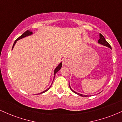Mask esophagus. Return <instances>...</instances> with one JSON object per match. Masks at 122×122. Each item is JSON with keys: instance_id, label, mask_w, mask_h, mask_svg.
<instances>
[{"instance_id": "obj_1", "label": "esophagus", "mask_w": 122, "mask_h": 122, "mask_svg": "<svg viewBox=\"0 0 122 122\" xmlns=\"http://www.w3.org/2000/svg\"><path fill=\"white\" fill-rule=\"evenodd\" d=\"M70 63H71V62H70V60L68 59H66V58H65V59L63 60L62 64L64 65H69Z\"/></svg>"}]
</instances>
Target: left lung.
<instances>
[{
	"mask_svg": "<svg viewBox=\"0 0 122 122\" xmlns=\"http://www.w3.org/2000/svg\"><path fill=\"white\" fill-rule=\"evenodd\" d=\"M99 38H100V39H99V41H98V43H100V44L103 45H104V46H106L108 47L109 48L111 49V46L109 44V43H108L107 41H106V40H105L104 37H103V35H102V34H100V35H99ZM69 86L70 88H71V90H72V91L73 92H75V93H76V94L79 95H80V96H84H84H85V97H86V96H86V95H81V94H80V93H77V92H76L74 91H73L72 89H71V86H70V85H69Z\"/></svg>",
	"mask_w": 122,
	"mask_h": 122,
	"instance_id": "obj_1",
	"label": "left lung"
}]
</instances>
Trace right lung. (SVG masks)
I'll list each match as a JSON object with an SVG mask.
<instances>
[{
  "instance_id": "add662e5",
  "label": "right lung",
  "mask_w": 122,
  "mask_h": 122,
  "mask_svg": "<svg viewBox=\"0 0 122 122\" xmlns=\"http://www.w3.org/2000/svg\"><path fill=\"white\" fill-rule=\"evenodd\" d=\"M32 32L31 31H29V30H27L26 31H25L24 33H23V34H22L21 35V36H20V37H19V38H18L17 39H16V40H15V41L14 42V45H13V46H12V49H13V47H14V45H15V43H16V41H17L18 40H20V39H21V38H24V37H26V36H30V35H31V34H32ZM61 66H62V62H61L60 63V64H59V65H58V66H57V68H56L55 69V70H54V75H55V74L56 73L58 72V71H59V70L61 69ZM54 77H55V76H54ZM49 89V88H48V89H46L45 91H44L43 92H41V93H40V94H41V93H44V92H46L47 91H48Z\"/></svg>"
}]
</instances>
